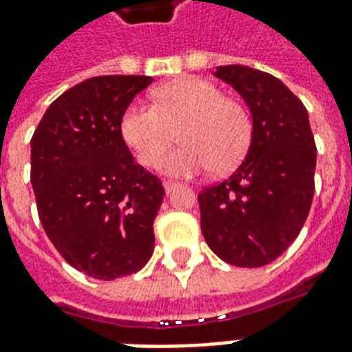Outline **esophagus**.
<instances>
[{"mask_svg": "<svg viewBox=\"0 0 352 352\" xmlns=\"http://www.w3.org/2000/svg\"><path fill=\"white\" fill-rule=\"evenodd\" d=\"M162 186H164V192H166V194H171L173 190L179 188V184H177V183H171V181H164Z\"/></svg>", "mask_w": 352, "mask_h": 352, "instance_id": "esophagus-1", "label": "esophagus"}]
</instances>
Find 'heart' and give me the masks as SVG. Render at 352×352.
Here are the masks:
<instances>
[{
    "label": "heart",
    "mask_w": 352,
    "mask_h": 352,
    "mask_svg": "<svg viewBox=\"0 0 352 352\" xmlns=\"http://www.w3.org/2000/svg\"><path fill=\"white\" fill-rule=\"evenodd\" d=\"M155 104L132 102L121 117V138L136 160L153 168L169 145L160 171L171 177H194L209 168L226 173L241 162L252 140L246 108L226 98L214 83L201 78H177L155 91Z\"/></svg>",
    "instance_id": "heart-1"
}]
</instances>
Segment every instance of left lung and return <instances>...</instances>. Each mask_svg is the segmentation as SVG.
Returning <instances> with one entry per match:
<instances>
[{
  "mask_svg": "<svg viewBox=\"0 0 352 352\" xmlns=\"http://www.w3.org/2000/svg\"><path fill=\"white\" fill-rule=\"evenodd\" d=\"M252 116L248 153L233 175L199 192L201 233L222 261L269 265L300 233L314 199L317 153L308 111L269 72L222 65L212 70Z\"/></svg>",
  "mask_w": 352,
  "mask_h": 352,
  "instance_id": "obj_1",
  "label": "left lung"
}]
</instances>
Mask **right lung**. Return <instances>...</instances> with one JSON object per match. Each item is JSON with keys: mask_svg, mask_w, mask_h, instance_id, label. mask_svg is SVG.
Instances as JSON below:
<instances>
[{"mask_svg": "<svg viewBox=\"0 0 352 352\" xmlns=\"http://www.w3.org/2000/svg\"><path fill=\"white\" fill-rule=\"evenodd\" d=\"M151 76H95L48 106L31 138V186L46 235L63 259L96 280L145 267L162 183L134 162L121 117Z\"/></svg>", "mask_w": 352, "mask_h": 352, "instance_id": "1", "label": "right lung"}]
</instances>
